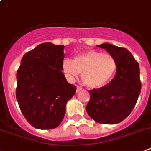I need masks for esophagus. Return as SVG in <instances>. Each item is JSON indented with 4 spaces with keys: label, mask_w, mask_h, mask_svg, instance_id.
Here are the masks:
<instances>
[{
    "label": "esophagus",
    "mask_w": 151,
    "mask_h": 151,
    "mask_svg": "<svg viewBox=\"0 0 151 151\" xmlns=\"http://www.w3.org/2000/svg\"><path fill=\"white\" fill-rule=\"evenodd\" d=\"M82 89V87H81V86H77V88H76V91H77V92H78V91H80Z\"/></svg>",
    "instance_id": "obj_1"
}]
</instances>
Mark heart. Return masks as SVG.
Masks as SVG:
<instances>
[{
    "instance_id": "obj_1",
    "label": "heart",
    "mask_w": 151,
    "mask_h": 151,
    "mask_svg": "<svg viewBox=\"0 0 151 151\" xmlns=\"http://www.w3.org/2000/svg\"><path fill=\"white\" fill-rule=\"evenodd\" d=\"M118 64L115 58L109 53L88 50L74 58L65 59L63 69L66 76L74 79L82 74V82L91 88H101L114 78Z\"/></svg>"
}]
</instances>
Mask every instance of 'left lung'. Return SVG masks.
I'll return each instance as SVG.
<instances>
[{
	"instance_id": "1",
	"label": "left lung",
	"mask_w": 151,
	"mask_h": 151,
	"mask_svg": "<svg viewBox=\"0 0 151 151\" xmlns=\"http://www.w3.org/2000/svg\"><path fill=\"white\" fill-rule=\"evenodd\" d=\"M98 46L115 58L118 68L116 76L109 84L90 90L86 111L98 123H119L131 114L140 93L139 64L126 48L110 43Z\"/></svg>"
}]
</instances>
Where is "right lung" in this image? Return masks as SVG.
<instances>
[{
    "mask_svg": "<svg viewBox=\"0 0 151 151\" xmlns=\"http://www.w3.org/2000/svg\"><path fill=\"white\" fill-rule=\"evenodd\" d=\"M64 46L44 42L24 54L17 73L16 98L22 114L37 129L61 124L76 91L63 73Z\"/></svg>",
    "mask_w": 151,
    "mask_h": 151,
    "instance_id": "obj_1",
    "label": "right lung"
}]
</instances>
